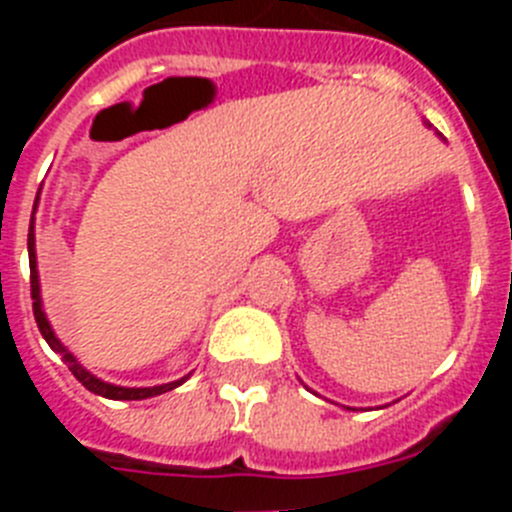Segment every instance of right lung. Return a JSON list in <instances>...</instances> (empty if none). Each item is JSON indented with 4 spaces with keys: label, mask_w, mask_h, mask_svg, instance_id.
<instances>
[{
    "label": "right lung",
    "mask_w": 512,
    "mask_h": 512,
    "mask_svg": "<svg viewBox=\"0 0 512 512\" xmlns=\"http://www.w3.org/2000/svg\"><path fill=\"white\" fill-rule=\"evenodd\" d=\"M27 253H30V292H33V315H35V323H38L40 333H43V338L48 341V346L56 351V354L63 356V361L69 364L71 374H74L76 379H79L84 387H87L89 392H94V395H102V397H110V400H146V397H153V395H164V392L174 390V387H179V384L184 382V379H179V382H171V384H161V387H140V390H135V387H115V384H107L102 382V379L92 377V374L84 369V366L79 364V361L74 359V356L66 351V348L61 346V341H58L56 336H53L51 325H48V320H45V312L43 307H40V284H38V269H35V233H33V223H30V233H27Z\"/></svg>",
    "instance_id": "add662e5"
}]
</instances>
